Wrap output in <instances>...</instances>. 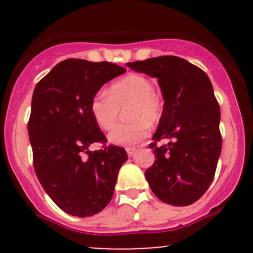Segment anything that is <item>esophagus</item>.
Segmentation results:
<instances>
[{"mask_svg":"<svg viewBox=\"0 0 253 253\" xmlns=\"http://www.w3.org/2000/svg\"><path fill=\"white\" fill-rule=\"evenodd\" d=\"M126 152H127V156H128V157H132L133 155H134L135 149H134V147H127V149H126Z\"/></svg>","mask_w":253,"mask_h":253,"instance_id":"34e87169","label":"esophagus"}]
</instances>
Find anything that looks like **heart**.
<instances>
[{
  "label": "heart",
  "mask_w": 253,
  "mask_h": 253,
  "mask_svg": "<svg viewBox=\"0 0 253 253\" xmlns=\"http://www.w3.org/2000/svg\"><path fill=\"white\" fill-rule=\"evenodd\" d=\"M129 105L127 117L129 124L117 125L110 130V144L132 146L149 135V124L161 119L162 102L155 92V85L147 77L130 74L109 86L108 92H101L91 100L90 112L97 126L102 129L112 128L117 121L121 108Z\"/></svg>",
  "instance_id": "heart-1"
}]
</instances>
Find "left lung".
<instances>
[{
    "instance_id": "8db88e82",
    "label": "left lung",
    "mask_w": 253,
    "mask_h": 253,
    "mask_svg": "<svg viewBox=\"0 0 253 253\" xmlns=\"http://www.w3.org/2000/svg\"><path fill=\"white\" fill-rule=\"evenodd\" d=\"M136 72L157 78L164 98L153 135L156 161L145 171L151 190L161 201L189 206L210 188L221 153L220 108L206 72L175 56L127 63ZM170 138L168 147L156 141Z\"/></svg>"
}]
</instances>
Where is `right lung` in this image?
Wrapping results in <instances>:
<instances>
[{
    "label": "right lung",
    "mask_w": 253,
    "mask_h": 253,
    "mask_svg": "<svg viewBox=\"0 0 253 253\" xmlns=\"http://www.w3.org/2000/svg\"><path fill=\"white\" fill-rule=\"evenodd\" d=\"M125 72L108 62L66 59L33 91L28 135L34 170L52 201L70 215L85 217L102 211L127 161L123 147L89 150L91 144L106 143L90 112L91 100L103 84Z\"/></svg>",
    "instance_id": "1"
}]
</instances>
